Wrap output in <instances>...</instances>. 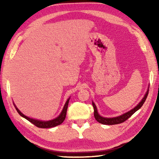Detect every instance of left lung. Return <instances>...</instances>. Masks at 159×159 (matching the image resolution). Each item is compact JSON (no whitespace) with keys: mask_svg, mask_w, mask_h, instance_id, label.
I'll use <instances>...</instances> for the list:
<instances>
[{"mask_svg":"<svg viewBox=\"0 0 159 159\" xmlns=\"http://www.w3.org/2000/svg\"><path fill=\"white\" fill-rule=\"evenodd\" d=\"M148 91H149V87L147 90L146 93H145V96H143V98H142L140 102H139V104L137 105L134 107L133 109H131L130 111H128V112L125 113L122 115H121L120 116L117 117H104L102 116H100V114L98 112L97 110V107L96 106V104H94L93 102H92V105L93 107V109H94V117L95 119L98 121L99 123L102 124H105V125H114V124H121L124 122V121H126V120H128L131 116L136 112L137 111L139 110L140 108L143 106V103L146 101L148 94Z\"/></svg>","mask_w":159,"mask_h":159,"instance_id":"left-lung-1","label":"left lung"}]
</instances>
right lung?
<instances>
[{
  "mask_svg": "<svg viewBox=\"0 0 159 159\" xmlns=\"http://www.w3.org/2000/svg\"><path fill=\"white\" fill-rule=\"evenodd\" d=\"M70 97L67 100L66 102L64 105L63 110L61 111V113H60L59 116L55 118V119L49 120V121H42V120H36V119H33V118H30L27 116H26L25 115H24L21 111H20L18 108L16 107L15 105V104L13 103V105H14L16 111H18V113L20 115V116H22V117L25 118L26 120H27L29 121L30 122H31L38 128H52L58 126V125H60L61 124H62L63 122V121L66 119V113H67V106H68V103H69V100H70Z\"/></svg>",
  "mask_w": 159,
  "mask_h": 159,
  "instance_id": "obj_1",
  "label": "right lung"
}]
</instances>
